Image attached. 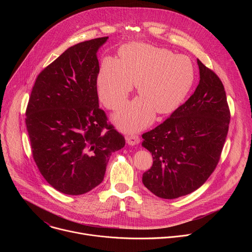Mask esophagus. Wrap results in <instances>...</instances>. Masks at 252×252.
<instances>
[{
    "instance_id": "esophagus-1",
    "label": "esophagus",
    "mask_w": 252,
    "mask_h": 252,
    "mask_svg": "<svg viewBox=\"0 0 252 252\" xmlns=\"http://www.w3.org/2000/svg\"><path fill=\"white\" fill-rule=\"evenodd\" d=\"M126 142L128 143L129 146H136V145H138L139 141H140L138 135H135V134L127 135V136L126 137Z\"/></svg>"
}]
</instances>
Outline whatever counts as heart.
<instances>
[{"instance_id": "heart-1", "label": "heart", "mask_w": 252, "mask_h": 252, "mask_svg": "<svg viewBox=\"0 0 252 252\" xmlns=\"http://www.w3.org/2000/svg\"><path fill=\"white\" fill-rule=\"evenodd\" d=\"M192 83L193 67L189 58L148 44L122 47L120 60L105 58L97 77L99 96L109 109L122 105L137 84L142 96L124 105L113 118L122 130L128 132L150 126L156 112H172Z\"/></svg>"}]
</instances>
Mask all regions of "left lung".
Instances as JSON below:
<instances>
[{
  "mask_svg": "<svg viewBox=\"0 0 252 252\" xmlns=\"http://www.w3.org/2000/svg\"><path fill=\"white\" fill-rule=\"evenodd\" d=\"M199 84L193 94L156 128L142 134L153 166L142 184L158 197L173 199L199 189L217 167L230 113L224 87L197 60Z\"/></svg>",
  "mask_w": 252,
  "mask_h": 252,
  "instance_id": "left-lung-1",
  "label": "left lung"
}]
</instances>
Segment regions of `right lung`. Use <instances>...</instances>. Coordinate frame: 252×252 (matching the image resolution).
<instances>
[{
    "label": "right lung",
    "mask_w": 252,
    "mask_h": 252,
    "mask_svg": "<svg viewBox=\"0 0 252 252\" xmlns=\"http://www.w3.org/2000/svg\"><path fill=\"white\" fill-rule=\"evenodd\" d=\"M109 37L77 44L38 76L29 99L26 126L32 158L57 190L84 194L104 177L125 137L98 107L96 53Z\"/></svg>",
    "instance_id": "1"
}]
</instances>
